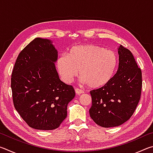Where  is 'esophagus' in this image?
<instances>
[{
    "label": "esophagus",
    "mask_w": 153,
    "mask_h": 153,
    "mask_svg": "<svg viewBox=\"0 0 153 153\" xmlns=\"http://www.w3.org/2000/svg\"><path fill=\"white\" fill-rule=\"evenodd\" d=\"M75 91H76V93L77 94H82V93H84V90L82 89L77 88H75Z\"/></svg>",
    "instance_id": "34e87169"
}]
</instances>
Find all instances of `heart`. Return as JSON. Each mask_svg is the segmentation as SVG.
<instances>
[{
    "label": "heart",
    "mask_w": 153,
    "mask_h": 153,
    "mask_svg": "<svg viewBox=\"0 0 153 153\" xmlns=\"http://www.w3.org/2000/svg\"><path fill=\"white\" fill-rule=\"evenodd\" d=\"M117 64L115 52L94 45L74 46L67 55L60 56L56 61L59 73L65 82H71L79 69L81 81L92 88L108 84Z\"/></svg>",
    "instance_id": "b5f03b06"
}]
</instances>
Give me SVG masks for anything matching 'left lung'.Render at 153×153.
Here are the masks:
<instances>
[{"instance_id":"8db88e82","label":"left lung","mask_w":153,"mask_h":153,"mask_svg":"<svg viewBox=\"0 0 153 153\" xmlns=\"http://www.w3.org/2000/svg\"><path fill=\"white\" fill-rule=\"evenodd\" d=\"M119 67L110 82L90 91V117L103 128L119 126L129 120L140 99L142 71L132 53L120 45Z\"/></svg>"}]
</instances>
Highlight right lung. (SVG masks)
Instances as JSON below:
<instances>
[{
	"label": "right lung",
	"instance_id": "1",
	"mask_svg": "<svg viewBox=\"0 0 153 153\" xmlns=\"http://www.w3.org/2000/svg\"><path fill=\"white\" fill-rule=\"evenodd\" d=\"M58 52L51 40L36 38L21 51L11 75L15 109L31 128L52 130L67 117L76 93L61 81L55 63Z\"/></svg>",
	"mask_w": 153,
	"mask_h": 153
}]
</instances>
